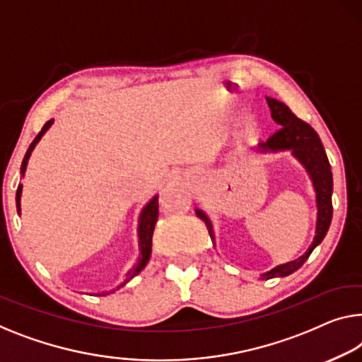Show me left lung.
I'll list each match as a JSON object with an SVG mask.
<instances>
[{"instance_id":"left-lung-1","label":"left lung","mask_w":362,"mask_h":362,"mask_svg":"<svg viewBox=\"0 0 362 362\" xmlns=\"http://www.w3.org/2000/svg\"><path fill=\"white\" fill-rule=\"evenodd\" d=\"M268 105L269 110H272L273 120L279 123L281 128L278 129L276 133H273L272 136L267 139V143H262L258 149L262 151H283V149H291L293 154L298 158L304 167L309 172L312 182H314V188L317 193V208H319V214H317V229H315V237L312 245L309 247L304 255L299 257L298 260L284 263V265H279L273 268L272 272L263 274V278H276V276H288L296 269H299L304 262L309 258L312 250L315 249L317 245L320 244L325 237L328 228H330L332 223V214H333V206H332V192H333V177H332V169L330 163H328V158L325 154V149H323V144L320 141L319 134L315 133V129L312 128L309 123L300 120L294 115L293 112L289 110L288 105H284L283 102L276 99H269L268 97ZM197 216L206 224L208 233L214 240L213 234V226L209 223L208 216L204 214L202 209H197Z\"/></svg>"}]
</instances>
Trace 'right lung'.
Returning a JSON list of instances; mask_svg holds the SVG:
<instances>
[{
  "label": "right lung",
  "instance_id": "add662e5",
  "mask_svg": "<svg viewBox=\"0 0 362 362\" xmlns=\"http://www.w3.org/2000/svg\"><path fill=\"white\" fill-rule=\"evenodd\" d=\"M52 123H53V120H48L45 125H43L42 132L37 134L34 141L30 143L29 149H27V153L24 156V160H23V165H21V174H23V175H24V172H25L27 160H29V158H30L32 149L35 148V144L39 143V139L42 138V134L45 133L48 128H50ZM21 193H23V185H19L18 187V192H16V206H18V211H21ZM158 216H159V202H158V197H154L146 204V206H144L141 214H139L138 237H139V250H141V253H139V260L136 263V267H134L132 272L127 274V279H125V283H123V284H127L133 276H136V274L141 272V269L146 267V263L149 262L151 247H153V233H154L156 221H158ZM123 284H120V286H123ZM110 293H112V291H110ZM105 294H109V293H102V296H105Z\"/></svg>",
  "mask_w": 362,
  "mask_h": 362
}]
</instances>
